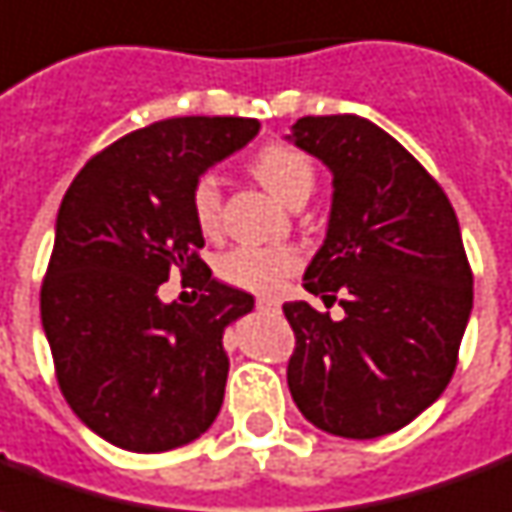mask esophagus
<instances>
[{
    "label": "esophagus",
    "instance_id": "esophagus-1",
    "mask_svg": "<svg viewBox=\"0 0 512 512\" xmlns=\"http://www.w3.org/2000/svg\"><path fill=\"white\" fill-rule=\"evenodd\" d=\"M257 311H266V314H277V311H280V302L274 300V297H260V300H257Z\"/></svg>",
    "mask_w": 512,
    "mask_h": 512
}]
</instances>
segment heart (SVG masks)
<instances>
[{"label":"heart","instance_id":"obj_1","mask_svg":"<svg viewBox=\"0 0 512 512\" xmlns=\"http://www.w3.org/2000/svg\"><path fill=\"white\" fill-rule=\"evenodd\" d=\"M252 170L260 182L269 187L285 204H297L314 190V162L300 148L285 142H269L252 156ZM196 224L210 232L221 215V187L212 173L198 176L190 193ZM221 277L227 283L269 294L280 288L288 274L300 269V255L288 246H235L221 257Z\"/></svg>","mask_w":512,"mask_h":512}]
</instances>
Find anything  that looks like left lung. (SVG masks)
Here are the masks:
<instances>
[{"label": "left lung", "instance_id": "1", "mask_svg": "<svg viewBox=\"0 0 512 512\" xmlns=\"http://www.w3.org/2000/svg\"><path fill=\"white\" fill-rule=\"evenodd\" d=\"M294 145L333 173L328 235L305 269V291L328 302H285L294 330L288 389L316 429L373 440L412 423L448 387L474 274L443 187L384 128L356 114L302 117Z\"/></svg>", "mask_w": 512, "mask_h": 512}]
</instances>
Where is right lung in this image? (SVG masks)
I'll list each match as a JSON object with an SVG mask.
<instances>
[{"label":"right lung","mask_w":512,"mask_h":512,"mask_svg":"<svg viewBox=\"0 0 512 512\" xmlns=\"http://www.w3.org/2000/svg\"><path fill=\"white\" fill-rule=\"evenodd\" d=\"M257 131L249 117L159 120L92 156L66 190L41 325L66 403L111 446H187L221 412L224 328L255 297L218 283L198 257L204 235L190 193ZM170 273L197 288L196 303L158 300Z\"/></svg>","instance_id":"1"}]
</instances>
